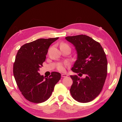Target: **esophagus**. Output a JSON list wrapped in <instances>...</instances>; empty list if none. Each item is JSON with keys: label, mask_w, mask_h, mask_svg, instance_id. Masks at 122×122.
<instances>
[{"label": "esophagus", "mask_w": 122, "mask_h": 122, "mask_svg": "<svg viewBox=\"0 0 122 122\" xmlns=\"http://www.w3.org/2000/svg\"><path fill=\"white\" fill-rule=\"evenodd\" d=\"M68 76V75L67 74H61V77H67Z\"/></svg>", "instance_id": "34e87169"}]
</instances>
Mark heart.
<instances>
[{
    "label": "heart",
    "mask_w": 122,
    "mask_h": 122,
    "mask_svg": "<svg viewBox=\"0 0 122 122\" xmlns=\"http://www.w3.org/2000/svg\"><path fill=\"white\" fill-rule=\"evenodd\" d=\"M62 46H67V47H69L68 45L66 44H62L61 45V47H62ZM57 69L59 70V71H63L65 70V66L63 64H59L57 66Z\"/></svg>",
    "instance_id": "obj_1"
}]
</instances>
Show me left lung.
Wrapping results in <instances>:
<instances>
[{
	"instance_id": "1",
	"label": "left lung",
	"mask_w": 122,
	"mask_h": 122,
	"mask_svg": "<svg viewBox=\"0 0 122 122\" xmlns=\"http://www.w3.org/2000/svg\"><path fill=\"white\" fill-rule=\"evenodd\" d=\"M65 39L75 47L77 54L71 70L78 76H70L73 80L70 93L79 102H90L99 95L104 86L107 72L106 54L99 43L86 35ZM82 75L84 78H80Z\"/></svg>"
}]
</instances>
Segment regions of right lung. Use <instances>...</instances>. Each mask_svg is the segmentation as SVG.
Wrapping results in <instances>:
<instances>
[{
	"label": "right lung",
	"mask_w": 122,
	"mask_h": 122,
	"mask_svg": "<svg viewBox=\"0 0 122 122\" xmlns=\"http://www.w3.org/2000/svg\"><path fill=\"white\" fill-rule=\"evenodd\" d=\"M58 38L39 39L24 44L18 51L14 76L22 94L29 101L40 103L46 101L61 78V74L56 72L47 78L39 73L49 47Z\"/></svg>",
	"instance_id": "add662e5"
}]
</instances>
